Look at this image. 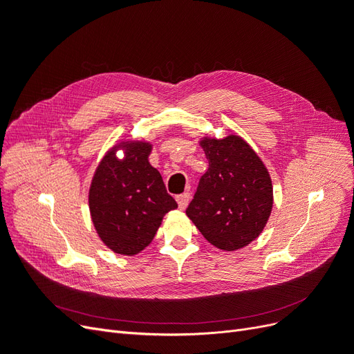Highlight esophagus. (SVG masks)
I'll use <instances>...</instances> for the list:
<instances>
[{"mask_svg": "<svg viewBox=\"0 0 354 354\" xmlns=\"http://www.w3.org/2000/svg\"><path fill=\"white\" fill-rule=\"evenodd\" d=\"M189 201H190V195L189 194H181L177 196V203H178V208L180 209H185L189 205Z\"/></svg>", "mask_w": 354, "mask_h": 354, "instance_id": "1", "label": "esophagus"}]
</instances>
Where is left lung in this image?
<instances>
[{
  "label": "left lung",
  "mask_w": 354,
  "mask_h": 354,
  "mask_svg": "<svg viewBox=\"0 0 354 354\" xmlns=\"http://www.w3.org/2000/svg\"><path fill=\"white\" fill-rule=\"evenodd\" d=\"M199 145L209 165L186 214L209 243L236 251L259 238L270 217V174L239 136L203 137Z\"/></svg>",
  "instance_id": "1"
}]
</instances>
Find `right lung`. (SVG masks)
I'll return each mask as SVG.
<instances>
[{
  "label": "right lung",
  "mask_w": 354,
  "mask_h": 354,
  "mask_svg": "<svg viewBox=\"0 0 354 354\" xmlns=\"http://www.w3.org/2000/svg\"><path fill=\"white\" fill-rule=\"evenodd\" d=\"M122 148L124 156L115 151ZM152 145L122 142L104 155L91 180L88 205L103 243L116 254L136 255L155 238L165 214L177 208L159 171L149 164Z\"/></svg>",
  "instance_id": "right-lung-1"
}]
</instances>
